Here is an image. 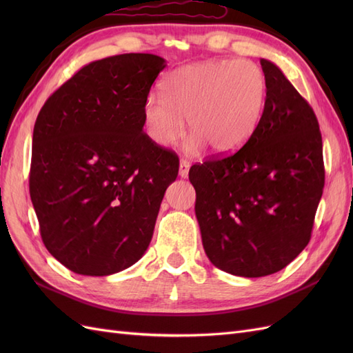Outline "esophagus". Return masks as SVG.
<instances>
[{
    "label": "esophagus",
    "instance_id": "obj_1",
    "mask_svg": "<svg viewBox=\"0 0 353 353\" xmlns=\"http://www.w3.org/2000/svg\"><path fill=\"white\" fill-rule=\"evenodd\" d=\"M188 170H190V162H187V160L181 159L179 162V176L181 178H187L188 176Z\"/></svg>",
    "mask_w": 353,
    "mask_h": 353
}]
</instances>
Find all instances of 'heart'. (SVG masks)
I'll return each instance as SVG.
<instances>
[{"label":"heart","mask_w":353,"mask_h":353,"mask_svg":"<svg viewBox=\"0 0 353 353\" xmlns=\"http://www.w3.org/2000/svg\"><path fill=\"white\" fill-rule=\"evenodd\" d=\"M163 92L144 100L143 121L147 137L160 145L174 144L184 132L185 148L197 153L209 145L212 153L231 156L248 144L262 121L268 81L249 60H205L170 72Z\"/></svg>","instance_id":"b5f03b06"}]
</instances>
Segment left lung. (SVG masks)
Segmentation results:
<instances>
[{
	"label": "left lung",
	"instance_id": "obj_1",
	"mask_svg": "<svg viewBox=\"0 0 353 353\" xmlns=\"http://www.w3.org/2000/svg\"><path fill=\"white\" fill-rule=\"evenodd\" d=\"M261 65L268 97L252 140L188 172L209 261L248 279L281 271L306 248L325 178L312 108L275 63Z\"/></svg>",
	"mask_w": 353,
	"mask_h": 353
}]
</instances>
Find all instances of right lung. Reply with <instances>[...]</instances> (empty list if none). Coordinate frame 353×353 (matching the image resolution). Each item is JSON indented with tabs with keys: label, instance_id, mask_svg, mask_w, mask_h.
<instances>
[{
	"label": "right lung",
	"instance_id": "obj_1",
	"mask_svg": "<svg viewBox=\"0 0 353 353\" xmlns=\"http://www.w3.org/2000/svg\"><path fill=\"white\" fill-rule=\"evenodd\" d=\"M165 68L143 52L92 61L37 117L30 200L47 250L73 272H121L152 241L179 168L174 152L143 132L144 100Z\"/></svg>",
	"mask_w": 353,
	"mask_h": 353
}]
</instances>
